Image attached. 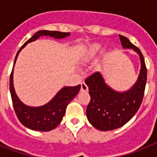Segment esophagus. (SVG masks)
Segmentation results:
<instances>
[{
    "mask_svg": "<svg viewBox=\"0 0 157 157\" xmlns=\"http://www.w3.org/2000/svg\"><path fill=\"white\" fill-rule=\"evenodd\" d=\"M81 90L83 91V92H86V91H88V86H86V83H81Z\"/></svg>",
    "mask_w": 157,
    "mask_h": 157,
    "instance_id": "esophagus-1",
    "label": "esophagus"
}]
</instances>
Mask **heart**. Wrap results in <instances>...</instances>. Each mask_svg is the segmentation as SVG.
<instances>
[{"label":"heart","instance_id":"heart-1","mask_svg":"<svg viewBox=\"0 0 157 157\" xmlns=\"http://www.w3.org/2000/svg\"><path fill=\"white\" fill-rule=\"evenodd\" d=\"M103 49V45L98 43H95L93 45H90L87 49L86 50V52L82 56V59L84 60H89V59H92L97 54L100 52Z\"/></svg>","mask_w":157,"mask_h":157}]
</instances>
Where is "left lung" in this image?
<instances>
[{"instance_id": "8db88e82", "label": "left lung", "mask_w": 157, "mask_h": 157, "mask_svg": "<svg viewBox=\"0 0 157 157\" xmlns=\"http://www.w3.org/2000/svg\"><path fill=\"white\" fill-rule=\"evenodd\" d=\"M123 49H132L139 54L140 71L136 82L128 90H115L110 87L99 71H96L85 81L89 87L90 102L86 108L89 122L95 129L107 131L125 124L140 107L147 82V68L144 55L139 48L128 38L119 35Z\"/></svg>"}]
</instances>
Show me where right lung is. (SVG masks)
Here are the masks:
<instances>
[{
  "instance_id": "1",
  "label": "right lung",
  "mask_w": 157,
  "mask_h": 157,
  "mask_svg": "<svg viewBox=\"0 0 157 157\" xmlns=\"http://www.w3.org/2000/svg\"><path fill=\"white\" fill-rule=\"evenodd\" d=\"M70 33H61L58 31L42 30L36 33L33 36L26 41L19 49L13 62V67L10 78V91L13 106L19 121L28 129L37 131H50L56 128L63 120L67 106L73 99L81 89V85L76 86H65L55 94L54 98L39 107H30L24 104L18 98L13 87V67L20 51L28 43L36 40L40 36H50L54 39H63L69 36Z\"/></svg>"
}]
</instances>
